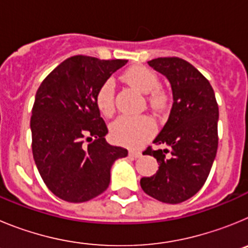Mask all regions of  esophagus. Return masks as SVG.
<instances>
[{"mask_svg":"<svg viewBox=\"0 0 248 248\" xmlns=\"http://www.w3.org/2000/svg\"><path fill=\"white\" fill-rule=\"evenodd\" d=\"M129 156H131V157H135V159H138V157H140V156H141V153H140V151L130 150V151H129Z\"/></svg>","mask_w":248,"mask_h":248,"instance_id":"obj_1","label":"esophagus"}]
</instances>
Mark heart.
<instances>
[{
  "label": "heart",
  "mask_w": 248,
  "mask_h": 248,
  "mask_svg": "<svg viewBox=\"0 0 248 248\" xmlns=\"http://www.w3.org/2000/svg\"><path fill=\"white\" fill-rule=\"evenodd\" d=\"M126 82L134 85L143 93H149V104L155 110H163L169 103V94L159 88V77L143 65H137L125 72ZM114 93L115 83L111 78L99 87L95 95L98 108L104 115H111L114 111ZM155 124L148 115H122L111 124L110 133L117 143L137 148L144 144L154 134Z\"/></svg>",
  "instance_id": "1"
}]
</instances>
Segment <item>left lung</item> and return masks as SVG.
Returning <instances> with one entry per match:
<instances>
[{"mask_svg": "<svg viewBox=\"0 0 248 248\" xmlns=\"http://www.w3.org/2000/svg\"><path fill=\"white\" fill-rule=\"evenodd\" d=\"M148 64L168 78L174 103L153 141L165 149L144 151L157 160L159 170L143 177L140 186L161 202L180 203L192 198L210 174L218 145V105L209 80L185 59L164 57Z\"/></svg>", "mask_w": 248, "mask_h": 248, "instance_id": "obj_1", "label": "left lung"}]
</instances>
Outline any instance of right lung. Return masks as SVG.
<instances>
[{"label":"right lung","instance_id":"add662e5","mask_svg":"<svg viewBox=\"0 0 248 248\" xmlns=\"http://www.w3.org/2000/svg\"><path fill=\"white\" fill-rule=\"evenodd\" d=\"M126 59L102 61L88 56L65 59L36 93L32 153L41 177L57 198L85 202L107 190L114 161L128 150L105 141L108 128L95 95Z\"/></svg>","mask_w":248,"mask_h":248}]
</instances>
